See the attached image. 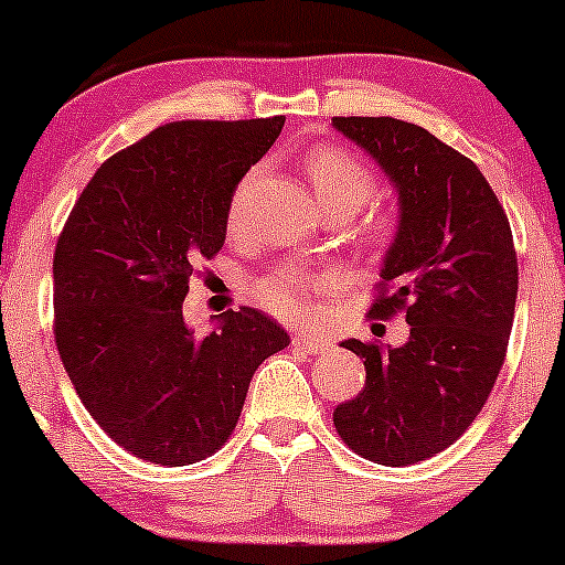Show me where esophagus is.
I'll use <instances>...</instances> for the list:
<instances>
[{
	"mask_svg": "<svg viewBox=\"0 0 565 565\" xmlns=\"http://www.w3.org/2000/svg\"><path fill=\"white\" fill-rule=\"evenodd\" d=\"M291 345L305 350V353H327L329 350V342L316 334H295L291 337Z\"/></svg>",
	"mask_w": 565,
	"mask_h": 565,
	"instance_id": "obj_1",
	"label": "esophagus"
}]
</instances>
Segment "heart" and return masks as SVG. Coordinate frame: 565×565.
I'll list each match as a JSON object with an SVG mask.
<instances>
[{
  "mask_svg": "<svg viewBox=\"0 0 565 565\" xmlns=\"http://www.w3.org/2000/svg\"><path fill=\"white\" fill-rule=\"evenodd\" d=\"M308 178L313 185L316 196L329 215H355L366 204L369 196L377 188V174L364 159L353 157L340 146H319L308 153ZM252 183L246 178L233 199L228 223L231 228L238 225V201H242L244 188ZM387 228L385 217H372L366 223L369 236H380ZM340 284L337 270L329 268H305V265H278V268L257 278L255 297L263 302L265 310L284 321H305L310 316L313 295L329 291Z\"/></svg>",
  "mask_w": 565,
  "mask_h": 565,
  "instance_id": "obj_1",
  "label": "heart"
}]
</instances>
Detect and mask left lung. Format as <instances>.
Instances as JSON below:
<instances>
[{
    "mask_svg": "<svg viewBox=\"0 0 565 565\" xmlns=\"http://www.w3.org/2000/svg\"><path fill=\"white\" fill-rule=\"evenodd\" d=\"M332 125L385 170L401 220L369 319L404 313L401 348L345 340L366 385L334 408L348 449L387 468L436 457L478 417L504 364L515 316L518 257L497 193L468 157L391 116Z\"/></svg>",
    "mask_w": 565,
    "mask_h": 565,
    "instance_id": "obj_1",
    "label": "left lung"
}]
</instances>
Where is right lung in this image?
<instances>
[{"instance_id":"add662e5","label":"right lung","mask_w":565,"mask_h":565,"mask_svg":"<svg viewBox=\"0 0 565 565\" xmlns=\"http://www.w3.org/2000/svg\"><path fill=\"white\" fill-rule=\"evenodd\" d=\"M281 127L284 116L157 127L103 161L57 236V353L89 417L146 462L183 468L223 449L252 374L289 345L255 308L228 310L206 337L183 321L238 180Z\"/></svg>"}]
</instances>
